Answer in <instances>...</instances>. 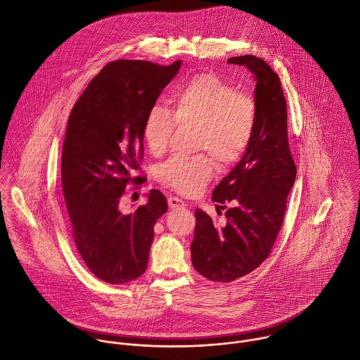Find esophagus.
I'll use <instances>...</instances> for the list:
<instances>
[{
    "instance_id": "1",
    "label": "esophagus",
    "mask_w": 360,
    "mask_h": 360,
    "mask_svg": "<svg viewBox=\"0 0 360 360\" xmlns=\"http://www.w3.org/2000/svg\"><path fill=\"white\" fill-rule=\"evenodd\" d=\"M168 205H169V207H171V209H178V207L185 206L182 199H179V198H174V196L168 198Z\"/></svg>"
}]
</instances>
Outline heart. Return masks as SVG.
<instances>
[{"instance_id": "b5f03b06", "label": "heart", "mask_w": 360, "mask_h": 360, "mask_svg": "<svg viewBox=\"0 0 360 360\" xmlns=\"http://www.w3.org/2000/svg\"><path fill=\"white\" fill-rule=\"evenodd\" d=\"M175 116L161 103L148 109L143 137L151 154L165 151L179 124L195 126V148L207 150L221 167L238 162L250 148L257 126V103L252 96L216 74L202 72L178 88L174 95ZM214 162L206 154L175 155L158 169L161 184L181 195H196L214 175Z\"/></svg>"}]
</instances>
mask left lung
<instances>
[{"label":"left lung","mask_w":360,"mask_h":360,"mask_svg":"<svg viewBox=\"0 0 360 360\" xmlns=\"http://www.w3.org/2000/svg\"><path fill=\"white\" fill-rule=\"evenodd\" d=\"M255 79L257 126L244 157L213 191L227 223L219 227L196 209L191 244L193 268L213 282H233L255 271L269 255L283 223L288 195L295 185L296 165L288 139V109L278 74L257 56L230 57Z\"/></svg>","instance_id":"8db88e82"}]
</instances>
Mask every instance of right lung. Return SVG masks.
<instances>
[{"label": "right lung", "instance_id": "obj_1", "mask_svg": "<svg viewBox=\"0 0 360 360\" xmlns=\"http://www.w3.org/2000/svg\"><path fill=\"white\" fill-rule=\"evenodd\" d=\"M181 64L112 61L89 81L68 116L61 184L71 234L88 269L110 285L144 274L154 224L168 210L158 189L130 214L119 210V202L130 184L144 182L134 176L143 157V123Z\"/></svg>", "mask_w": 360, "mask_h": 360}]
</instances>
